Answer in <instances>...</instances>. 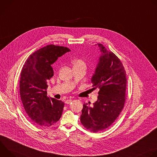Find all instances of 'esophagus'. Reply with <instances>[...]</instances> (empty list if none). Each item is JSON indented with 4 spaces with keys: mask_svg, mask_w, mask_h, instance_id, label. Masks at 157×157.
Here are the masks:
<instances>
[{
    "mask_svg": "<svg viewBox=\"0 0 157 157\" xmlns=\"http://www.w3.org/2000/svg\"><path fill=\"white\" fill-rule=\"evenodd\" d=\"M71 102H72V99H67V100H66V101H65V103H66V104H68L71 103Z\"/></svg>",
    "mask_w": 157,
    "mask_h": 157,
    "instance_id": "esophagus-1",
    "label": "esophagus"
}]
</instances>
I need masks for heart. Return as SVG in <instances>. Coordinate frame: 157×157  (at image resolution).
I'll return each mask as SVG.
<instances>
[{
	"label": "heart",
	"mask_w": 157,
	"mask_h": 157,
	"mask_svg": "<svg viewBox=\"0 0 157 157\" xmlns=\"http://www.w3.org/2000/svg\"><path fill=\"white\" fill-rule=\"evenodd\" d=\"M73 64L74 65V66H81V65H83L85 66V63L84 62L80 59H75L73 61Z\"/></svg>",
	"instance_id": "heart-1"
}]
</instances>
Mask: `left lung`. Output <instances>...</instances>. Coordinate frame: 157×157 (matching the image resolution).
Returning <instances> with one entry per match:
<instances>
[{"instance_id":"left-lung-1","label":"left lung","mask_w":157,"mask_h":157,"mask_svg":"<svg viewBox=\"0 0 157 157\" xmlns=\"http://www.w3.org/2000/svg\"><path fill=\"white\" fill-rule=\"evenodd\" d=\"M101 55L92 76L93 89L98 88V100L89 106L83 104L80 121L83 126L93 132L110 126L118 117L125 101L126 73L120 59L101 43Z\"/></svg>"}]
</instances>
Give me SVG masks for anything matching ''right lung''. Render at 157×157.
I'll list each match as a JSON object with an SVG mask.
<instances>
[{
  "label": "right lung",
  "instance_id": "add662e5",
  "mask_svg": "<svg viewBox=\"0 0 157 157\" xmlns=\"http://www.w3.org/2000/svg\"><path fill=\"white\" fill-rule=\"evenodd\" d=\"M70 50L50 44L32 53L22 68L20 94L30 120L41 127H50L61 117L64 102L47 97V81L54 74L52 64Z\"/></svg>",
  "mask_w": 157,
  "mask_h": 157
}]
</instances>
